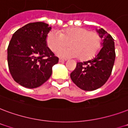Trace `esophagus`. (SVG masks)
<instances>
[{
	"mask_svg": "<svg viewBox=\"0 0 128 128\" xmlns=\"http://www.w3.org/2000/svg\"><path fill=\"white\" fill-rule=\"evenodd\" d=\"M59 62H61V63H62V62H65V61H67V59H62V58H60L59 59Z\"/></svg>",
	"mask_w": 128,
	"mask_h": 128,
	"instance_id": "34e87169",
	"label": "esophagus"
}]
</instances>
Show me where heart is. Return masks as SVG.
Masks as SVG:
<instances>
[{
  "label": "heart",
  "instance_id": "obj_1",
  "mask_svg": "<svg viewBox=\"0 0 128 128\" xmlns=\"http://www.w3.org/2000/svg\"><path fill=\"white\" fill-rule=\"evenodd\" d=\"M46 44L55 52L69 42L70 48L58 50L57 55L61 57H77L81 60L92 58L97 54L102 44L100 35L94 31H89L84 27H71L61 32L52 30L48 33Z\"/></svg>",
  "mask_w": 128,
  "mask_h": 128
}]
</instances>
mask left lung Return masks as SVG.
Here are the masks:
<instances>
[{
    "mask_svg": "<svg viewBox=\"0 0 128 128\" xmlns=\"http://www.w3.org/2000/svg\"><path fill=\"white\" fill-rule=\"evenodd\" d=\"M96 31L103 39L102 48L92 59L78 62L70 75L73 83L85 91L96 90L106 84L112 73L116 58L112 36L102 28Z\"/></svg>",
    "mask_w": 128,
    "mask_h": 128,
    "instance_id": "1",
    "label": "left lung"
}]
</instances>
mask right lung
<instances>
[{"label": "right lung", "mask_w": 128, "mask_h": 128, "mask_svg": "<svg viewBox=\"0 0 128 128\" xmlns=\"http://www.w3.org/2000/svg\"><path fill=\"white\" fill-rule=\"evenodd\" d=\"M48 24L31 22L18 29L7 48L8 69L16 83L24 88H38L49 79L59 58L47 46L51 30Z\"/></svg>", "instance_id": "add662e5"}]
</instances>
